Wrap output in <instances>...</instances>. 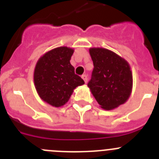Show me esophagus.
Returning <instances> with one entry per match:
<instances>
[{
  "mask_svg": "<svg viewBox=\"0 0 159 159\" xmlns=\"http://www.w3.org/2000/svg\"><path fill=\"white\" fill-rule=\"evenodd\" d=\"M82 78L83 80H84V82H85V84H87L88 83V75H82Z\"/></svg>",
  "mask_w": 159,
  "mask_h": 159,
  "instance_id": "esophagus-1",
  "label": "esophagus"
}]
</instances>
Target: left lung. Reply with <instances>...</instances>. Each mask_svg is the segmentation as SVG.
<instances>
[{"instance_id":"left-lung-1","label":"left lung","mask_w":159,"mask_h":159,"mask_svg":"<svg viewBox=\"0 0 159 159\" xmlns=\"http://www.w3.org/2000/svg\"><path fill=\"white\" fill-rule=\"evenodd\" d=\"M92 79L88 86L101 107L112 110L123 104L131 93L133 79L128 62L102 48H92Z\"/></svg>"}]
</instances>
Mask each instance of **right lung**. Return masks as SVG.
<instances>
[{
    "label": "right lung",
    "mask_w": 159,
    "mask_h": 159,
    "mask_svg": "<svg viewBox=\"0 0 159 159\" xmlns=\"http://www.w3.org/2000/svg\"><path fill=\"white\" fill-rule=\"evenodd\" d=\"M74 50L59 47L48 52L36 63L34 84L41 99L55 107L64 105L76 87L84 84L70 63Z\"/></svg>",
    "instance_id": "1"
}]
</instances>
